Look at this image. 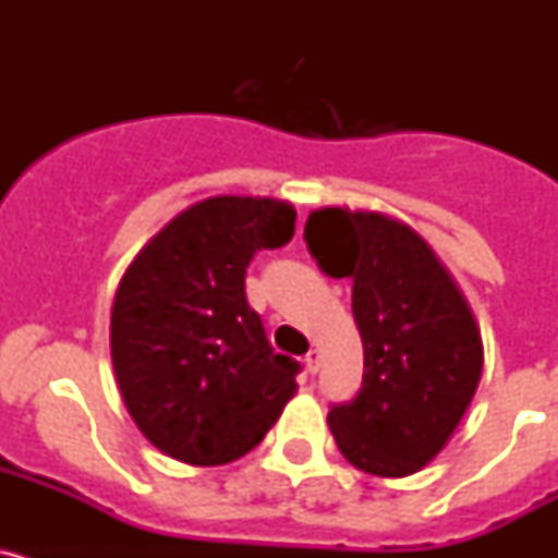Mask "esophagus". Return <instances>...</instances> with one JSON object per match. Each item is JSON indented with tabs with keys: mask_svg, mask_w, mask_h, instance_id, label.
I'll list each match as a JSON object with an SVG mask.
<instances>
[{
	"mask_svg": "<svg viewBox=\"0 0 558 558\" xmlns=\"http://www.w3.org/2000/svg\"><path fill=\"white\" fill-rule=\"evenodd\" d=\"M318 366H322V352H318V349H310L307 357H304V368H307L310 374H318Z\"/></svg>",
	"mask_w": 558,
	"mask_h": 558,
	"instance_id": "esophagus-1",
	"label": "esophagus"
}]
</instances>
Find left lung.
<instances>
[{"instance_id":"obj_1","label":"left lung","mask_w":558,"mask_h":558,"mask_svg":"<svg viewBox=\"0 0 558 558\" xmlns=\"http://www.w3.org/2000/svg\"><path fill=\"white\" fill-rule=\"evenodd\" d=\"M304 240L324 274L354 282L363 338V386L329 408L335 445L368 475H413L450 441L481 383L470 304L430 245L386 215L315 209Z\"/></svg>"}]
</instances>
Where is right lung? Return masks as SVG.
<instances>
[{"instance_id":"right-lung-1","label":"right lung","mask_w":558,"mask_h":558,"mask_svg":"<svg viewBox=\"0 0 558 558\" xmlns=\"http://www.w3.org/2000/svg\"><path fill=\"white\" fill-rule=\"evenodd\" d=\"M293 231L284 201L218 195L172 218L122 276L113 372L136 427L175 461L243 458L295 393L302 366L274 352L245 299L256 251L282 248Z\"/></svg>"}]
</instances>
